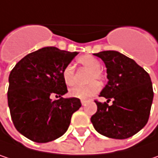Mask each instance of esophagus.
Wrapping results in <instances>:
<instances>
[{
	"label": "esophagus",
	"instance_id": "1",
	"mask_svg": "<svg viewBox=\"0 0 158 158\" xmlns=\"http://www.w3.org/2000/svg\"><path fill=\"white\" fill-rule=\"evenodd\" d=\"M86 102H86L85 100H81V103H82L83 106H85V105H86Z\"/></svg>",
	"mask_w": 158,
	"mask_h": 158
}]
</instances>
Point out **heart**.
Masks as SVG:
<instances>
[{
  "label": "heart",
  "mask_w": 158,
  "mask_h": 158,
  "mask_svg": "<svg viewBox=\"0 0 158 158\" xmlns=\"http://www.w3.org/2000/svg\"><path fill=\"white\" fill-rule=\"evenodd\" d=\"M78 63L85 67V69L90 71V75H89V80L88 82L91 84L88 86L85 87H81L77 86L70 90L69 94L72 97L81 99V100H87L90 99L91 97L95 95L96 94L100 91V85L97 83H94V80H101L102 78V73L101 72V67L102 64L101 62L95 58L93 56H80L77 59ZM62 77L64 84L67 86H72L74 85L75 79H74V69L72 64H67L62 73ZM93 84H92L91 83Z\"/></svg>",
  "instance_id": "obj_1"
}]
</instances>
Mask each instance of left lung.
I'll use <instances>...</instances> for the list:
<instances>
[{"label": "left lung", "instance_id": "left-lung-1", "mask_svg": "<svg viewBox=\"0 0 158 158\" xmlns=\"http://www.w3.org/2000/svg\"><path fill=\"white\" fill-rule=\"evenodd\" d=\"M94 55L107 68L108 83L100 94L107 102H95L97 111L91 121L96 131L107 138H130L148 120L154 97L150 76L133 59L118 51ZM110 99L113 104L109 106Z\"/></svg>", "mask_w": 158, "mask_h": 158}]
</instances>
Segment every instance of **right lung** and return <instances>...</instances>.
Returning a JSON list of instances; mask_svg holds the SVG:
<instances>
[{
	"instance_id": "right-lung-1",
	"label": "right lung",
	"mask_w": 158,
	"mask_h": 158,
	"mask_svg": "<svg viewBox=\"0 0 158 158\" xmlns=\"http://www.w3.org/2000/svg\"><path fill=\"white\" fill-rule=\"evenodd\" d=\"M77 54L47 47L27 55L11 70L8 105L16 130L28 139L47 143L60 138L82 106L77 98L62 97L67 93L63 70ZM52 94L60 98L52 101Z\"/></svg>"
}]
</instances>
